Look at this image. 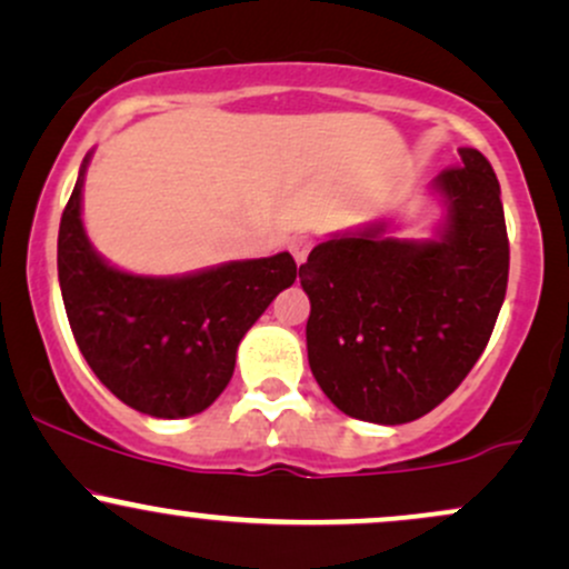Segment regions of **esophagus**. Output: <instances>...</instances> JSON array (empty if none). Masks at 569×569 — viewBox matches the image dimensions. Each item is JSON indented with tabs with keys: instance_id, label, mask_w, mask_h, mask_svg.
Here are the masks:
<instances>
[{
	"instance_id": "1",
	"label": "esophagus",
	"mask_w": 569,
	"mask_h": 569,
	"mask_svg": "<svg viewBox=\"0 0 569 569\" xmlns=\"http://www.w3.org/2000/svg\"><path fill=\"white\" fill-rule=\"evenodd\" d=\"M316 246V240L310 238V234H297V238H291V243H289V251H291V257L297 259V264H302L305 259H307V253H310V248Z\"/></svg>"
}]
</instances>
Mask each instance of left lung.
<instances>
[{"mask_svg":"<svg viewBox=\"0 0 569 569\" xmlns=\"http://www.w3.org/2000/svg\"><path fill=\"white\" fill-rule=\"evenodd\" d=\"M430 181L447 208L430 240L388 221L331 234L299 267L307 361L339 411L403 426L436 409L485 352L508 286L500 184L479 149Z\"/></svg>","mask_w":569,"mask_h":569,"instance_id":"8db88e82","label":"left lung"}]
</instances>
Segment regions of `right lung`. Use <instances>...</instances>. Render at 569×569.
I'll return each instance as SVG.
<instances>
[{
    "instance_id": "obj_1",
    "label": "right lung",
    "mask_w": 569,
    "mask_h": 569,
    "mask_svg": "<svg viewBox=\"0 0 569 569\" xmlns=\"http://www.w3.org/2000/svg\"><path fill=\"white\" fill-rule=\"evenodd\" d=\"M82 160L58 230V280L93 375L141 415L176 420L208 409L232 380L240 339L297 280L289 251L152 278L117 270L82 227Z\"/></svg>"
}]
</instances>
